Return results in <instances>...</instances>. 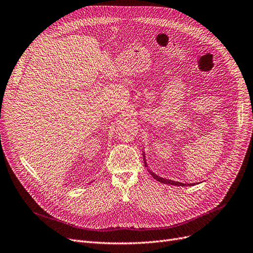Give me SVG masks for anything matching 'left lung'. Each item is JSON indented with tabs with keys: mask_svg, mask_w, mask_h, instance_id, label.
Listing matches in <instances>:
<instances>
[{
	"mask_svg": "<svg viewBox=\"0 0 253 253\" xmlns=\"http://www.w3.org/2000/svg\"><path fill=\"white\" fill-rule=\"evenodd\" d=\"M146 158H145V153H144V162H145V167L147 168V162H146V160H145ZM149 172L151 173V175L152 177L155 179V180H157L158 182H160V183H163V184H169V185H173V186H193L194 184H185V183H181V182H175V181H172V180H169V179H164V178H162V177H159V175H157L156 173H154L153 171H151L150 169H149Z\"/></svg>",
	"mask_w": 253,
	"mask_h": 253,
	"instance_id": "8db88e82",
	"label": "left lung"
}]
</instances>
